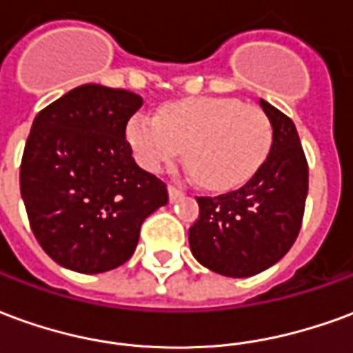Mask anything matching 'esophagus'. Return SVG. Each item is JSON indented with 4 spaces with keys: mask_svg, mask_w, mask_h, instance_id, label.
I'll return each instance as SVG.
<instances>
[{
    "mask_svg": "<svg viewBox=\"0 0 353 353\" xmlns=\"http://www.w3.org/2000/svg\"><path fill=\"white\" fill-rule=\"evenodd\" d=\"M168 196H170V202H176L183 196V191L181 189H177L174 185H168Z\"/></svg>",
    "mask_w": 353,
    "mask_h": 353,
    "instance_id": "esophagus-1",
    "label": "esophagus"
}]
</instances>
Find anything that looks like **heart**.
<instances>
[{
    "label": "heart",
    "instance_id": "b5f03b06",
    "mask_svg": "<svg viewBox=\"0 0 353 353\" xmlns=\"http://www.w3.org/2000/svg\"><path fill=\"white\" fill-rule=\"evenodd\" d=\"M126 141L147 172H161L185 149L200 183L223 191L261 168L272 143L268 117L234 98L199 96L164 103L157 117L138 113L126 124Z\"/></svg>",
    "mask_w": 353,
    "mask_h": 353
}]
</instances>
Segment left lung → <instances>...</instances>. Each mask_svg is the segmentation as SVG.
I'll list each match as a JSON object with an SVG mask.
<instances>
[{
	"mask_svg": "<svg viewBox=\"0 0 353 353\" xmlns=\"http://www.w3.org/2000/svg\"><path fill=\"white\" fill-rule=\"evenodd\" d=\"M272 126L266 161L236 191L196 196L200 214L189 229L194 259L229 278H248L276 265L295 244L308 194V164L293 121L268 101Z\"/></svg>",
	"mask_w": 353,
	"mask_h": 353,
	"instance_id": "1",
	"label": "left lung"
}]
</instances>
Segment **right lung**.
<instances>
[{
    "label": "right lung",
    "instance_id": "add662e5",
    "mask_svg": "<svg viewBox=\"0 0 353 353\" xmlns=\"http://www.w3.org/2000/svg\"><path fill=\"white\" fill-rule=\"evenodd\" d=\"M141 96L81 85L37 113L20 164L30 227L50 259L81 274L130 259L139 227L166 206L159 177L132 159L126 123Z\"/></svg>",
    "mask_w": 353,
    "mask_h": 353
}]
</instances>
